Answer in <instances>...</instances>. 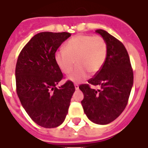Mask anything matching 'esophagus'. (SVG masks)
I'll list each match as a JSON object with an SVG mask.
<instances>
[{
  "mask_svg": "<svg viewBox=\"0 0 148 148\" xmlns=\"http://www.w3.org/2000/svg\"><path fill=\"white\" fill-rule=\"evenodd\" d=\"M74 88H75V89H76V90H78L79 85L77 84H74Z\"/></svg>",
  "mask_w": 148,
  "mask_h": 148,
  "instance_id": "obj_1",
  "label": "esophagus"
}]
</instances>
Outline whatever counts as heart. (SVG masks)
<instances>
[{
	"label": "heart",
	"mask_w": 148,
	"mask_h": 148,
	"mask_svg": "<svg viewBox=\"0 0 148 148\" xmlns=\"http://www.w3.org/2000/svg\"><path fill=\"white\" fill-rule=\"evenodd\" d=\"M108 57V45L101 36L78 34L67 40L64 50L56 51L54 60L59 69L69 74L75 63L77 67L69 77L71 81L79 82L90 74H97Z\"/></svg>",
	"instance_id": "1"
}]
</instances>
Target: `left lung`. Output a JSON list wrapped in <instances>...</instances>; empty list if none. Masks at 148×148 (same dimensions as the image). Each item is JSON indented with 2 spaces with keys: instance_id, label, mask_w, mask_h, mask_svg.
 <instances>
[{
  "instance_id": "left-lung-1",
  "label": "left lung",
  "mask_w": 148,
  "mask_h": 148,
  "mask_svg": "<svg viewBox=\"0 0 148 148\" xmlns=\"http://www.w3.org/2000/svg\"><path fill=\"white\" fill-rule=\"evenodd\" d=\"M108 45V57L100 71L79 86L83 92L81 104L91 121L108 124L119 117L126 108L134 82V73L127 51L119 40L107 31L98 29ZM99 86L100 90L90 88Z\"/></svg>"
}]
</instances>
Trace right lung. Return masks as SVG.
I'll return each instance as SVG.
<instances>
[{
	"mask_svg": "<svg viewBox=\"0 0 148 148\" xmlns=\"http://www.w3.org/2000/svg\"><path fill=\"white\" fill-rule=\"evenodd\" d=\"M71 35L67 32L37 34L17 58V96L29 117L43 127L53 128L62 124L75 91L71 81L56 87L64 76L54 60V53Z\"/></svg>",
	"mask_w": 148,
	"mask_h": 148,
	"instance_id": "add662e5",
	"label": "right lung"
}]
</instances>
